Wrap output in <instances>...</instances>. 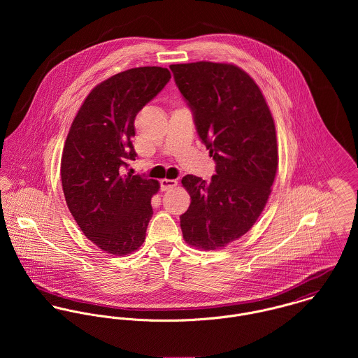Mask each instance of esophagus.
Listing matches in <instances>:
<instances>
[{
	"label": "esophagus",
	"instance_id": "34e87169",
	"mask_svg": "<svg viewBox=\"0 0 358 358\" xmlns=\"http://www.w3.org/2000/svg\"><path fill=\"white\" fill-rule=\"evenodd\" d=\"M159 185H161V190L166 192V190H171V189L176 187L178 186V180H175V179H162L159 182Z\"/></svg>",
	"mask_w": 358,
	"mask_h": 358
}]
</instances>
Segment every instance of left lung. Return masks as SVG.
Returning a JSON list of instances; mask_svg holds the SVG:
<instances>
[{
	"label": "left lung",
	"mask_w": 358,
	"mask_h": 358,
	"mask_svg": "<svg viewBox=\"0 0 358 358\" xmlns=\"http://www.w3.org/2000/svg\"><path fill=\"white\" fill-rule=\"evenodd\" d=\"M169 69L216 162L209 182L182 179L192 199L180 216L183 238L203 251L220 250L250 231L268 200L278 166L274 118L254 78L233 63Z\"/></svg>",
	"instance_id": "left-lung-1"
}]
</instances>
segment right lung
<instances>
[{"label": "right lung", "instance_id": "1", "mask_svg": "<svg viewBox=\"0 0 358 358\" xmlns=\"http://www.w3.org/2000/svg\"><path fill=\"white\" fill-rule=\"evenodd\" d=\"M169 80V70L157 66L121 71L88 94L69 129L60 161L66 204L87 238L110 255L145 243L159 183L125 175L122 166L136 157V114Z\"/></svg>", "mask_w": 358, "mask_h": 358}]
</instances>
